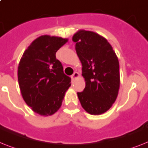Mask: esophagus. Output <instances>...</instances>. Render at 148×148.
<instances>
[{
    "instance_id": "obj_1",
    "label": "esophagus",
    "mask_w": 148,
    "mask_h": 148,
    "mask_svg": "<svg viewBox=\"0 0 148 148\" xmlns=\"http://www.w3.org/2000/svg\"><path fill=\"white\" fill-rule=\"evenodd\" d=\"M78 77H79V74H78L77 72H74V74H72V76H71V79L73 80H75L76 78H77Z\"/></svg>"
}]
</instances>
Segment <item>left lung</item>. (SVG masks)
<instances>
[{
    "label": "left lung",
    "instance_id": "obj_1",
    "mask_svg": "<svg viewBox=\"0 0 148 148\" xmlns=\"http://www.w3.org/2000/svg\"><path fill=\"white\" fill-rule=\"evenodd\" d=\"M73 41L86 81L84 90L77 93L80 104L91 115L104 113L115 103L119 89L117 56L108 41L96 32L78 31Z\"/></svg>",
    "mask_w": 148,
    "mask_h": 148
}]
</instances>
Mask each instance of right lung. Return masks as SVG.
<instances>
[{
    "label": "right lung",
    "instance_id": "add662e5",
    "mask_svg": "<svg viewBox=\"0 0 148 148\" xmlns=\"http://www.w3.org/2000/svg\"><path fill=\"white\" fill-rule=\"evenodd\" d=\"M68 42L61 37L42 36L23 55L18 67V81L24 101L35 112L51 116L62 106L71 77L55 54Z\"/></svg>",
    "mask_w": 148,
    "mask_h": 148
}]
</instances>
